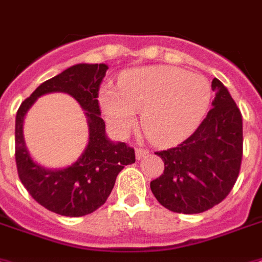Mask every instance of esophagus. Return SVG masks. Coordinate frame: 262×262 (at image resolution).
<instances>
[{"instance_id":"34e87169","label":"esophagus","mask_w":262,"mask_h":262,"mask_svg":"<svg viewBox=\"0 0 262 262\" xmlns=\"http://www.w3.org/2000/svg\"><path fill=\"white\" fill-rule=\"evenodd\" d=\"M148 150L144 149V148H136V159L137 160H140V159H142L144 156H146L148 155Z\"/></svg>"}]
</instances>
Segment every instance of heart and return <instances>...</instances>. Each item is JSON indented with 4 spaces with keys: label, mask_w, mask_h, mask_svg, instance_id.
Returning <instances> with one entry per match:
<instances>
[{
    "label": "heart",
    "mask_w": 262,
    "mask_h": 262,
    "mask_svg": "<svg viewBox=\"0 0 262 262\" xmlns=\"http://www.w3.org/2000/svg\"><path fill=\"white\" fill-rule=\"evenodd\" d=\"M210 102L211 86L205 76L171 66L133 70L122 76L120 91L105 87L101 93L106 121L118 135L127 133L142 112V129L161 146L190 137Z\"/></svg>",
    "instance_id": "1"
}]
</instances>
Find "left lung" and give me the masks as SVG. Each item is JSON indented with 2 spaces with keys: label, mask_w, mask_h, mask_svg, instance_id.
I'll use <instances>...</instances> for the list:
<instances>
[{
  "label": "left lung",
  "mask_w": 262,
  "mask_h": 262,
  "mask_svg": "<svg viewBox=\"0 0 262 262\" xmlns=\"http://www.w3.org/2000/svg\"><path fill=\"white\" fill-rule=\"evenodd\" d=\"M212 107L196 130L182 144L155 152L164 172L150 182L161 206L179 214H199L229 195L241 169L242 114L230 93L216 78Z\"/></svg>",
  "instance_id": "8db88e82"
}]
</instances>
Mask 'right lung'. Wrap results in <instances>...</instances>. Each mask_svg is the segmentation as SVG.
<instances>
[{
  "label": "right lung",
  "instance_id": "obj_1",
  "mask_svg": "<svg viewBox=\"0 0 262 262\" xmlns=\"http://www.w3.org/2000/svg\"><path fill=\"white\" fill-rule=\"evenodd\" d=\"M106 64H76L41 83L17 110L16 165L18 178L37 203L64 216H83L94 212L109 198L117 175L136 161L135 149L125 142L107 140L98 102ZM61 91L76 98L89 118L91 137L82 157L64 170H46L31 160L22 136L24 116L37 97Z\"/></svg>",
  "mask_w": 262,
  "mask_h": 262
}]
</instances>
